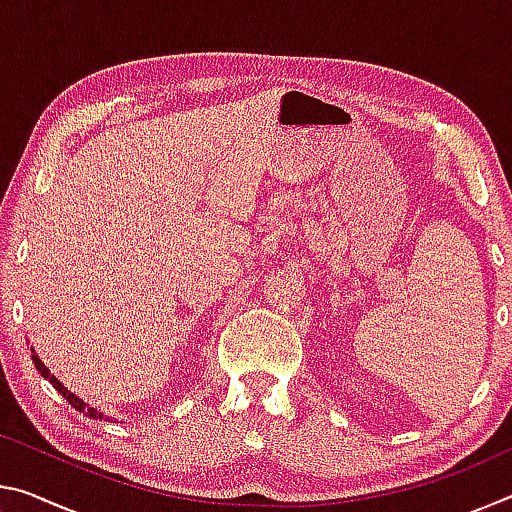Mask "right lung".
<instances>
[{
    "label": "right lung",
    "mask_w": 512,
    "mask_h": 512,
    "mask_svg": "<svg viewBox=\"0 0 512 512\" xmlns=\"http://www.w3.org/2000/svg\"><path fill=\"white\" fill-rule=\"evenodd\" d=\"M31 359H33V363H36V368H38V372H40V375L42 377H45V379H49V384H54V388H56V391L60 393V395H63L65 397V400L69 402V404H72L74 406V409L76 411H79V413H83V415H88V418H92V420H108L106 418V415H103L101 411H97V409H94V406H90V404H85L83 400H81V397H76L72 391H67V388L63 386V384H60V381L54 377V375H51V372H49V368L45 366V363H42V359L38 357V354H36V350H33L31 348Z\"/></svg>",
    "instance_id": "right-lung-1"
}]
</instances>
